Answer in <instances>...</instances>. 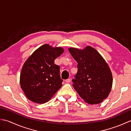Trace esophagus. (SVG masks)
<instances>
[{
  "mask_svg": "<svg viewBox=\"0 0 131 131\" xmlns=\"http://www.w3.org/2000/svg\"><path fill=\"white\" fill-rule=\"evenodd\" d=\"M65 82L67 83H70V82H71V79H66V80H65Z\"/></svg>",
  "mask_w": 131,
  "mask_h": 131,
  "instance_id": "34e87169",
  "label": "esophagus"
}]
</instances>
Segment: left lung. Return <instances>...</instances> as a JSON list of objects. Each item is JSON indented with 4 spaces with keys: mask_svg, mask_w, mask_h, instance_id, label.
Instances as JSON below:
<instances>
[{
    "mask_svg": "<svg viewBox=\"0 0 131 131\" xmlns=\"http://www.w3.org/2000/svg\"><path fill=\"white\" fill-rule=\"evenodd\" d=\"M69 51L78 63V72L72 80L73 87L88 104H100L107 97L113 84L106 62L90 46L83 50L70 48Z\"/></svg>",
    "mask_w": 131,
    "mask_h": 131,
    "instance_id": "8db88e82",
    "label": "left lung"
}]
</instances>
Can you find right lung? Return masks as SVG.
Segmentation results:
<instances>
[{"label":"right lung","instance_id":"1","mask_svg":"<svg viewBox=\"0 0 131 131\" xmlns=\"http://www.w3.org/2000/svg\"><path fill=\"white\" fill-rule=\"evenodd\" d=\"M63 52L61 47L44 44L37 49L24 64L20 84L27 98L37 104L48 102L62 86L60 66L54 60Z\"/></svg>","mask_w":131,"mask_h":131}]
</instances>
